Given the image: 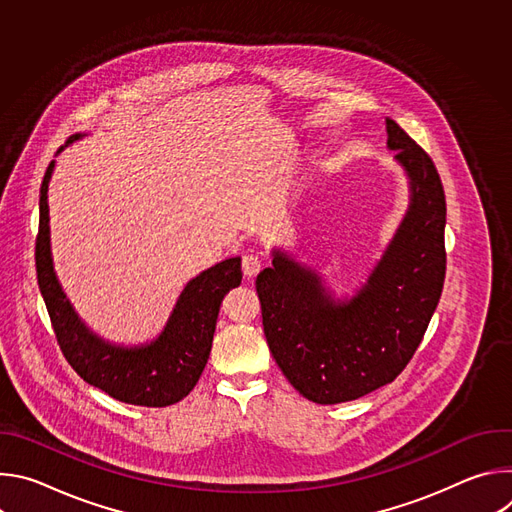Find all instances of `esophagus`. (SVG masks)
<instances>
[{
    "label": "esophagus",
    "instance_id": "1",
    "mask_svg": "<svg viewBox=\"0 0 512 512\" xmlns=\"http://www.w3.org/2000/svg\"><path fill=\"white\" fill-rule=\"evenodd\" d=\"M261 267H263V259L257 253H247L243 257V273L247 279L255 277L261 271Z\"/></svg>",
    "mask_w": 512,
    "mask_h": 512
}]
</instances>
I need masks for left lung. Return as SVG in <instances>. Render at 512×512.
Listing matches in <instances>:
<instances>
[{
	"label": "left lung",
	"instance_id": "obj_1",
	"mask_svg": "<svg viewBox=\"0 0 512 512\" xmlns=\"http://www.w3.org/2000/svg\"><path fill=\"white\" fill-rule=\"evenodd\" d=\"M387 148L409 180V206L383 257L350 298L273 249L255 281L263 332L285 379L320 405L354 401L407 367L442 296L446 194L431 158L387 119Z\"/></svg>",
	"mask_w": 512,
	"mask_h": 512
}]
</instances>
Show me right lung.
<instances>
[{"label": "right lung", "mask_w": 512, "mask_h": 512, "mask_svg": "<svg viewBox=\"0 0 512 512\" xmlns=\"http://www.w3.org/2000/svg\"><path fill=\"white\" fill-rule=\"evenodd\" d=\"M77 133L56 152L60 154ZM54 162L40 186V227L36 237V273L60 350L77 375L109 397L141 407H166L184 399L198 383L212 348L218 310L233 287L241 285V257H231L192 277L164 326L152 340L137 346L113 344L97 336L72 308L56 277L50 249L48 182Z\"/></svg>", "instance_id": "right-lung-1"}]
</instances>
